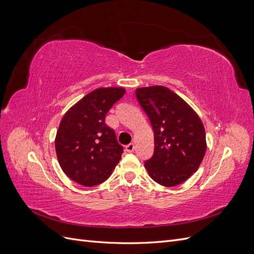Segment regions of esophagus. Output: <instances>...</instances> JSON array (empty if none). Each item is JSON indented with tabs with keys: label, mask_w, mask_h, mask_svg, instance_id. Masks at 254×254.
<instances>
[{
	"label": "esophagus",
	"mask_w": 254,
	"mask_h": 254,
	"mask_svg": "<svg viewBox=\"0 0 254 254\" xmlns=\"http://www.w3.org/2000/svg\"><path fill=\"white\" fill-rule=\"evenodd\" d=\"M125 149H126V151H128V152H132V151H134V149H135V146H134L133 143H130V144L126 145Z\"/></svg>",
	"instance_id": "obj_1"
}]
</instances>
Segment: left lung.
Listing matches in <instances>:
<instances>
[{"instance_id": "obj_1", "label": "left lung", "mask_w": 254, "mask_h": 254, "mask_svg": "<svg viewBox=\"0 0 254 254\" xmlns=\"http://www.w3.org/2000/svg\"><path fill=\"white\" fill-rule=\"evenodd\" d=\"M135 95L155 134V150L145 161L146 170L161 186H178L198 170L204 157L202 123L178 94L166 87L139 88Z\"/></svg>"}]
</instances>
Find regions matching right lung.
Masks as SVG:
<instances>
[{"label":"right lung","instance_id":"add662e5","mask_svg":"<svg viewBox=\"0 0 254 254\" xmlns=\"http://www.w3.org/2000/svg\"><path fill=\"white\" fill-rule=\"evenodd\" d=\"M123 88H99L68 110L60 122L55 147L59 164L71 180L94 187L109 178L124 148L105 119L124 96Z\"/></svg>","mask_w":254,"mask_h":254}]
</instances>
